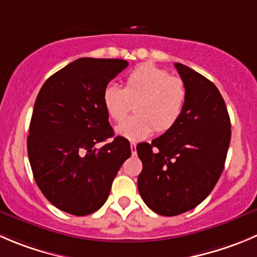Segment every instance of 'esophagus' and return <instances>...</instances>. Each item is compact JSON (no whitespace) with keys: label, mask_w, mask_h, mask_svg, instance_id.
Here are the masks:
<instances>
[{"label":"esophagus","mask_w":257,"mask_h":257,"mask_svg":"<svg viewBox=\"0 0 257 257\" xmlns=\"http://www.w3.org/2000/svg\"><path fill=\"white\" fill-rule=\"evenodd\" d=\"M131 153L136 154V144L135 143H131Z\"/></svg>","instance_id":"34e87169"}]
</instances>
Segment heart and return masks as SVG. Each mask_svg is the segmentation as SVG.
<instances>
[{
    "label": "heart",
    "mask_w": 257,
    "mask_h": 257,
    "mask_svg": "<svg viewBox=\"0 0 257 257\" xmlns=\"http://www.w3.org/2000/svg\"><path fill=\"white\" fill-rule=\"evenodd\" d=\"M103 107L113 121H121L136 103V116L122 121L116 134L127 140L148 138L155 128L167 131L179 119L185 101L187 87L178 75L155 64H141L124 79V87L108 84L103 90Z\"/></svg>",
    "instance_id": "obj_1"
}]
</instances>
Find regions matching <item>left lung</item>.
Masks as SVG:
<instances>
[{
    "instance_id": "8db88e82",
    "label": "left lung",
    "mask_w": 257,
    "mask_h": 257,
    "mask_svg": "<svg viewBox=\"0 0 257 257\" xmlns=\"http://www.w3.org/2000/svg\"><path fill=\"white\" fill-rule=\"evenodd\" d=\"M187 87L179 119L160 138L136 146L143 161L138 188L146 206L161 216H178L202 203L223 172L231 121L216 85L175 63Z\"/></svg>"
}]
</instances>
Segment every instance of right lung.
<instances>
[{
    "label": "right lung",
    "mask_w": 257,
    "mask_h": 257,
    "mask_svg": "<svg viewBox=\"0 0 257 257\" xmlns=\"http://www.w3.org/2000/svg\"><path fill=\"white\" fill-rule=\"evenodd\" d=\"M128 65L122 59L80 58L41 87L31 116L28 154L34 178L51 204L74 216L98 211L130 158V143L113 138L103 90Z\"/></svg>",
    "instance_id": "right-lung-1"
}]
</instances>
